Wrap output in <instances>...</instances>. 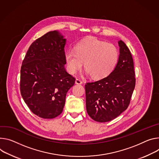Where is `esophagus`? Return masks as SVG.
I'll use <instances>...</instances> for the list:
<instances>
[{
  "mask_svg": "<svg viewBox=\"0 0 159 159\" xmlns=\"http://www.w3.org/2000/svg\"><path fill=\"white\" fill-rule=\"evenodd\" d=\"M75 83L77 84H82V81L80 79H76Z\"/></svg>",
  "mask_w": 159,
  "mask_h": 159,
  "instance_id": "1",
  "label": "esophagus"
}]
</instances>
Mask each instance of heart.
Listing matches in <instances>:
<instances>
[{
    "instance_id": "b5f03b06",
    "label": "heart",
    "mask_w": 159,
    "mask_h": 159,
    "mask_svg": "<svg viewBox=\"0 0 159 159\" xmlns=\"http://www.w3.org/2000/svg\"><path fill=\"white\" fill-rule=\"evenodd\" d=\"M119 60V51L114 45L96 39L84 40L76 45L75 51L68 50L65 61L68 71L74 74L84 63L85 69L96 79L108 76Z\"/></svg>"
}]
</instances>
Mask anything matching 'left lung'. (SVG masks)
Listing matches in <instances>:
<instances>
[{
    "instance_id": "left-lung-1",
    "label": "left lung",
    "mask_w": 159,
    "mask_h": 159,
    "mask_svg": "<svg viewBox=\"0 0 159 159\" xmlns=\"http://www.w3.org/2000/svg\"><path fill=\"white\" fill-rule=\"evenodd\" d=\"M119 61L110 74L85 85L86 110L96 122H109L125 111L135 88L133 56L122 40L119 41Z\"/></svg>"
}]
</instances>
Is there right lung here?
<instances>
[{
	"label": "right lung",
	"instance_id": "obj_1",
	"mask_svg": "<svg viewBox=\"0 0 159 159\" xmlns=\"http://www.w3.org/2000/svg\"><path fill=\"white\" fill-rule=\"evenodd\" d=\"M65 43L58 32H49L32 43L22 62L21 94L30 110L43 119L62 113L66 93L75 84L65 68Z\"/></svg>",
	"mask_w": 159,
	"mask_h": 159
}]
</instances>
